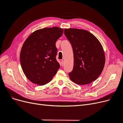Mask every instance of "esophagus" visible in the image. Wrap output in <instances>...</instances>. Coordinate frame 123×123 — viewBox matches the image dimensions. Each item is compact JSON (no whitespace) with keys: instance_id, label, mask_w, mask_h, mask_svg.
I'll return each instance as SVG.
<instances>
[{"instance_id":"34e87169","label":"esophagus","mask_w":123,"mask_h":123,"mask_svg":"<svg viewBox=\"0 0 123 123\" xmlns=\"http://www.w3.org/2000/svg\"><path fill=\"white\" fill-rule=\"evenodd\" d=\"M62 62V66H64V61H63V60H62V62Z\"/></svg>"}]
</instances>
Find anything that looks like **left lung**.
Masks as SVG:
<instances>
[{
  "label": "left lung",
  "instance_id": "1",
  "mask_svg": "<svg viewBox=\"0 0 123 123\" xmlns=\"http://www.w3.org/2000/svg\"><path fill=\"white\" fill-rule=\"evenodd\" d=\"M64 33L72 44L74 54L73 69L69 73L70 80L79 85L95 80L105 64L102 44L94 35L85 30L65 29Z\"/></svg>",
  "mask_w": 123,
  "mask_h": 123
}]
</instances>
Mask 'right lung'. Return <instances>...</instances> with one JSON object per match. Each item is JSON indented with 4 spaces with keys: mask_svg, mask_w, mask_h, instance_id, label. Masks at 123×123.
<instances>
[{
    "mask_svg": "<svg viewBox=\"0 0 123 123\" xmlns=\"http://www.w3.org/2000/svg\"><path fill=\"white\" fill-rule=\"evenodd\" d=\"M62 33L61 28H44L32 32L25 41L20 62L25 76L32 83L46 85L56 74L60 65L56 59L55 43Z\"/></svg>",
    "mask_w": 123,
    "mask_h": 123,
    "instance_id": "1",
    "label": "right lung"
}]
</instances>
